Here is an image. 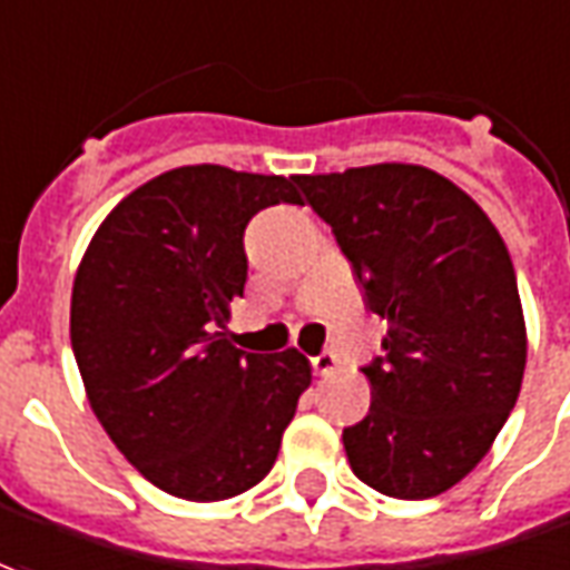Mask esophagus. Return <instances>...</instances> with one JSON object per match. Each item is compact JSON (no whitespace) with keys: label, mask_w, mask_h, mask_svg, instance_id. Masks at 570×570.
Instances as JSON below:
<instances>
[{"label":"esophagus","mask_w":570,"mask_h":570,"mask_svg":"<svg viewBox=\"0 0 570 570\" xmlns=\"http://www.w3.org/2000/svg\"><path fill=\"white\" fill-rule=\"evenodd\" d=\"M335 368H337V356L332 351H323L320 356H313V372H316L320 379H328Z\"/></svg>","instance_id":"esophagus-1"}]
</instances>
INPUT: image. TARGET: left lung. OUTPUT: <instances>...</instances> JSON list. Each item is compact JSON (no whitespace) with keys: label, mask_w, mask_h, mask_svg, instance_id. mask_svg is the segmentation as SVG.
<instances>
[{"label":"left lung","mask_w":570,"mask_h":570,"mask_svg":"<svg viewBox=\"0 0 570 570\" xmlns=\"http://www.w3.org/2000/svg\"><path fill=\"white\" fill-rule=\"evenodd\" d=\"M294 183L332 226L366 307L387 320L384 356L363 368L372 406L344 428L353 474L384 497H438L488 456L524 379L505 242L462 188L419 164Z\"/></svg>","instance_id":"1"}]
</instances>
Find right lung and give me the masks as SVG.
Listing matches in <instances>:
<instances>
[{"label":"right lung","instance_id":"right-lung-1","mask_svg":"<svg viewBox=\"0 0 570 570\" xmlns=\"http://www.w3.org/2000/svg\"><path fill=\"white\" fill-rule=\"evenodd\" d=\"M301 204L294 176L176 167L114 207L73 278L70 344L101 428L170 497L217 502L269 474L313 382L301 353L226 337L245 294V226Z\"/></svg>","mask_w":570,"mask_h":570}]
</instances>
